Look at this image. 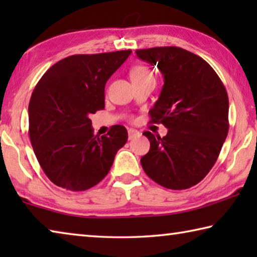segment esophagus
<instances>
[{"instance_id": "obj_1", "label": "esophagus", "mask_w": 257, "mask_h": 257, "mask_svg": "<svg viewBox=\"0 0 257 257\" xmlns=\"http://www.w3.org/2000/svg\"><path fill=\"white\" fill-rule=\"evenodd\" d=\"M137 136H139V132H137L136 129H128V138L129 139H133Z\"/></svg>"}]
</instances>
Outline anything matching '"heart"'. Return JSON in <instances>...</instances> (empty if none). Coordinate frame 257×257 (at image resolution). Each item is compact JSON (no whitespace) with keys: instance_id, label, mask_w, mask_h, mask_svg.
Listing matches in <instances>:
<instances>
[{"instance_id":"obj_1","label":"heart","mask_w":257,"mask_h":257,"mask_svg":"<svg viewBox=\"0 0 257 257\" xmlns=\"http://www.w3.org/2000/svg\"><path fill=\"white\" fill-rule=\"evenodd\" d=\"M130 78L133 84H144V82H155L154 75L144 64H136L130 69Z\"/></svg>"}]
</instances>
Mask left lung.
<instances>
[{
    "mask_svg": "<svg viewBox=\"0 0 257 257\" xmlns=\"http://www.w3.org/2000/svg\"><path fill=\"white\" fill-rule=\"evenodd\" d=\"M158 64L164 85L150 110L152 122L168 128L164 137L145 132L151 149L141 159L147 176L169 189L190 188L204 179L229 130V99L222 81L205 60L176 46L136 51Z\"/></svg>",
    "mask_w": 257,
    "mask_h": 257,
    "instance_id": "8db88e82",
    "label": "left lung"
}]
</instances>
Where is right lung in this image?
<instances>
[{
    "label": "right lung",
    "mask_w": 257,
    "mask_h": 257,
    "mask_svg": "<svg viewBox=\"0 0 257 257\" xmlns=\"http://www.w3.org/2000/svg\"><path fill=\"white\" fill-rule=\"evenodd\" d=\"M132 50L71 55L56 62L35 87L28 106L29 137L47 178L71 191L86 190L104 179L128 139L115 124L94 135L90 114L104 108V89Z\"/></svg>",
    "instance_id": "add662e5"
}]
</instances>
